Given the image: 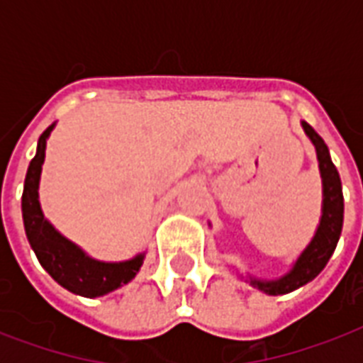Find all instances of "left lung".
I'll return each mask as SVG.
<instances>
[{"label": "left lung", "instance_id": "left-lung-1", "mask_svg": "<svg viewBox=\"0 0 363 363\" xmlns=\"http://www.w3.org/2000/svg\"><path fill=\"white\" fill-rule=\"evenodd\" d=\"M305 135L309 137L311 143L315 145L316 160H318V169H320L322 179V215L318 228L311 242L299 254L298 259L294 262L292 269L284 273L279 279H258V277L248 275L247 281L254 288H258L267 296H282L290 294L298 288L305 286L311 282L324 267L328 259L332 258L333 250L337 247V241L341 238L343 230V188H341V179L339 173L330 158L326 143L307 122H301Z\"/></svg>", "mask_w": 363, "mask_h": 363}]
</instances>
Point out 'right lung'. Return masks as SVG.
Segmentation results:
<instances>
[{"mask_svg":"<svg viewBox=\"0 0 363 363\" xmlns=\"http://www.w3.org/2000/svg\"><path fill=\"white\" fill-rule=\"evenodd\" d=\"M50 124L37 141V152L30 162L26 173L24 192H22V218H24L26 238L30 241L39 264L60 286L82 296L99 298L133 279L139 273L145 259V252L122 262H101L88 256L79 245L64 238L50 222L45 218L39 203V181H41L43 162L47 150V139L52 133Z\"/></svg>","mask_w":363,"mask_h":363,"instance_id":"add662e5","label":"right lung"}]
</instances>
